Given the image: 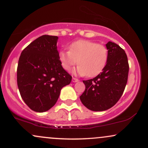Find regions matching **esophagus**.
<instances>
[{
	"label": "esophagus",
	"instance_id": "obj_1",
	"mask_svg": "<svg viewBox=\"0 0 148 148\" xmlns=\"http://www.w3.org/2000/svg\"><path fill=\"white\" fill-rule=\"evenodd\" d=\"M72 81L74 83H75V82H78V81H79V80L78 79H76V78H75V77H73L72 78Z\"/></svg>",
	"mask_w": 148,
	"mask_h": 148
}]
</instances>
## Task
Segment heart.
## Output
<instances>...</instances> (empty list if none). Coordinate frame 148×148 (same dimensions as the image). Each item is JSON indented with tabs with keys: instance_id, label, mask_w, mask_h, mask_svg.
<instances>
[{
	"instance_id": "1",
	"label": "heart",
	"mask_w": 148,
	"mask_h": 148,
	"mask_svg": "<svg viewBox=\"0 0 148 148\" xmlns=\"http://www.w3.org/2000/svg\"><path fill=\"white\" fill-rule=\"evenodd\" d=\"M108 51L106 46L86 40L72 42L69 51H60L59 60L62 67L69 71L79 64L74 72L79 75L95 76L101 72L107 63Z\"/></svg>"
}]
</instances>
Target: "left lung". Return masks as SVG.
<instances>
[{
	"label": "left lung",
	"mask_w": 148,
	"mask_h": 148,
	"mask_svg": "<svg viewBox=\"0 0 148 148\" xmlns=\"http://www.w3.org/2000/svg\"><path fill=\"white\" fill-rule=\"evenodd\" d=\"M106 46L108 58L104 69L96 77L83 81L86 89L80 99L93 111H106L114 106L123 95L128 79L126 53L114 42H108Z\"/></svg>",
	"instance_id": "8db88e82"
}]
</instances>
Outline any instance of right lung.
Instances as JSON below:
<instances>
[{
    "label": "right lung",
    "mask_w": 148,
    "mask_h": 148,
    "mask_svg": "<svg viewBox=\"0 0 148 148\" xmlns=\"http://www.w3.org/2000/svg\"><path fill=\"white\" fill-rule=\"evenodd\" d=\"M58 37L42 35L21 52L17 67L20 95L30 109L48 111L56 103L60 90L72 76L62 68L57 50Z\"/></svg>",
    "instance_id": "right-lung-1"
}]
</instances>
